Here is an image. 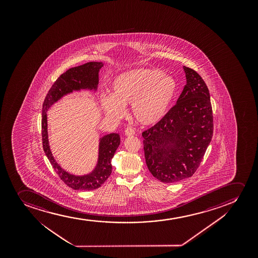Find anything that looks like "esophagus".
<instances>
[{
    "mask_svg": "<svg viewBox=\"0 0 258 258\" xmlns=\"http://www.w3.org/2000/svg\"><path fill=\"white\" fill-rule=\"evenodd\" d=\"M124 134H125V136H134L135 134V130H134V127L129 126L124 130Z\"/></svg>",
    "mask_w": 258,
    "mask_h": 258,
    "instance_id": "34e87169",
    "label": "esophagus"
}]
</instances>
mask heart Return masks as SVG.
I'll use <instances>...</instances> for the list:
<instances>
[{
    "instance_id": "heart-1",
    "label": "heart",
    "mask_w": 258,
    "mask_h": 258,
    "mask_svg": "<svg viewBox=\"0 0 258 258\" xmlns=\"http://www.w3.org/2000/svg\"><path fill=\"white\" fill-rule=\"evenodd\" d=\"M113 95L101 99L105 113L119 119L124 115V105L133 104L137 121L144 125L160 122L169 112L177 92L175 81L157 69L141 68L116 77Z\"/></svg>"
}]
</instances>
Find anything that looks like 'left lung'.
<instances>
[{
    "label": "left lung",
    "instance_id": "left-lung-1",
    "mask_svg": "<svg viewBox=\"0 0 258 258\" xmlns=\"http://www.w3.org/2000/svg\"><path fill=\"white\" fill-rule=\"evenodd\" d=\"M187 84L164 118L143 132L145 162L157 180L169 183L192 176L213 133L210 94L202 77L183 66Z\"/></svg>",
    "mask_w": 258,
    "mask_h": 258
}]
</instances>
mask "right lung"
Wrapping results in <instances>:
<instances>
[{"mask_svg":"<svg viewBox=\"0 0 258 258\" xmlns=\"http://www.w3.org/2000/svg\"><path fill=\"white\" fill-rule=\"evenodd\" d=\"M103 66L101 62H89L83 66L69 69L53 83L45 96L42 108V143L45 155L60 179L69 187L75 190H94L101 187L112 173L111 160L120 144L118 134H107L102 137L99 145L97 165L89 175H71L60 167L50 151L47 133L46 112L52 104L63 95L74 90H96L99 83V71Z\"/></svg>","mask_w":258,"mask_h":258,"instance_id":"add662e5","label":"right lung"}]
</instances>
